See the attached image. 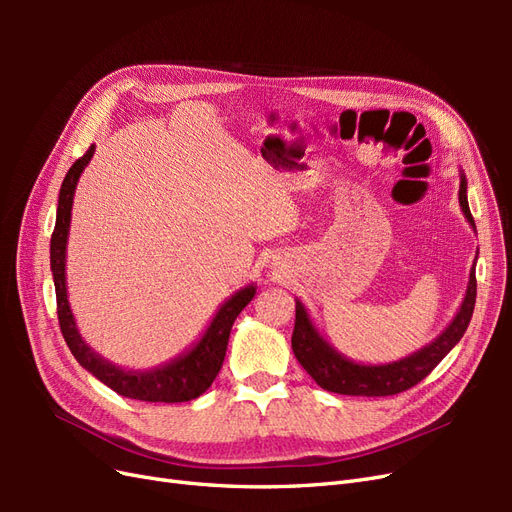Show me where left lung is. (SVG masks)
Returning a JSON list of instances; mask_svg holds the SVG:
<instances>
[{"instance_id": "8db88e82", "label": "left lung", "mask_w": 512, "mask_h": 512, "mask_svg": "<svg viewBox=\"0 0 512 512\" xmlns=\"http://www.w3.org/2000/svg\"><path fill=\"white\" fill-rule=\"evenodd\" d=\"M468 181L466 175L461 173L459 183V205L468 222L474 226V218L468 205ZM476 303V269L470 271V282L466 297L455 314L453 322L433 339L425 348L412 352L406 359H399L384 365H363L346 359L339 354L327 339H324L314 322L309 320L307 309L297 299V318H294V331H292V352L297 361L303 365L309 376L316 380L318 386L324 391L339 393V395H363V397H386L397 395L401 391L412 389L414 384L427 378L433 367H436L444 356L451 352L459 339L466 333L468 324L472 320Z\"/></svg>"}]
</instances>
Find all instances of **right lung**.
<instances>
[{"mask_svg": "<svg viewBox=\"0 0 512 512\" xmlns=\"http://www.w3.org/2000/svg\"><path fill=\"white\" fill-rule=\"evenodd\" d=\"M94 151H96V145H91L85 156L72 164L59 190L57 220H55L53 237H51V271H53V282H55L57 318H59L61 335H64L66 344L74 354V359L79 361V365L85 367L89 374H94L100 382H104L108 389H113L123 397L138 399V401H162V404H179V401L196 399L209 389L215 376H218V371L222 369L232 322L237 320L241 309L254 299L256 286L250 284L232 294V297L218 309V314L213 316L205 335L200 337L188 352L177 356V359H173L162 367L145 369V371L121 369L102 359L98 352L91 350L85 344L79 329H76V322L68 303L66 245H68L76 183H79V177L85 170V166L89 164V160L94 158Z\"/></svg>", "mask_w": 512, "mask_h": 512, "instance_id": "1", "label": "right lung"}]
</instances>
